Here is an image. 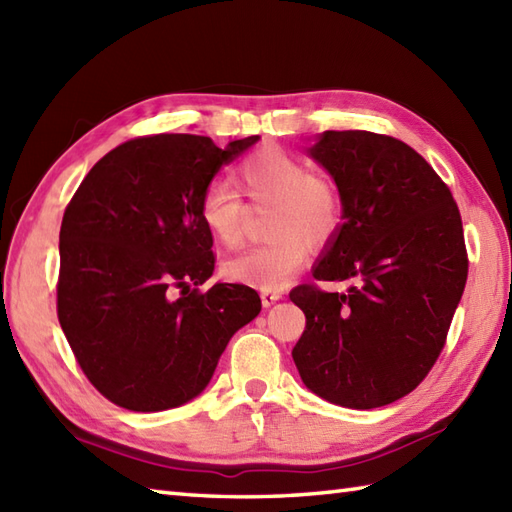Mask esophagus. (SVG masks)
<instances>
[{
    "label": "esophagus",
    "instance_id": "esophagus-1",
    "mask_svg": "<svg viewBox=\"0 0 512 512\" xmlns=\"http://www.w3.org/2000/svg\"><path fill=\"white\" fill-rule=\"evenodd\" d=\"M281 299V290H262V303L264 308H270L273 303H277Z\"/></svg>",
    "mask_w": 512,
    "mask_h": 512
}]
</instances>
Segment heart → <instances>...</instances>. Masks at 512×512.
I'll list each match as a JSON object with an SVG mask.
<instances>
[{"label": "heart", "instance_id": "obj_1", "mask_svg": "<svg viewBox=\"0 0 512 512\" xmlns=\"http://www.w3.org/2000/svg\"><path fill=\"white\" fill-rule=\"evenodd\" d=\"M235 182L250 204H273L266 244L228 259L224 277L259 290L284 288L306 264L310 244H328L343 224V198L328 173L312 171L306 160L281 147H262L235 167ZM215 180L200 198V220L217 244L242 246L248 209L242 195Z\"/></svg>", "mask_w": 512, "mask_h": 512}]
</instances>
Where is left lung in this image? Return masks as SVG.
Returning <instances> with one entry per match:
<instances>
[{
    "mask_svg": "<svg viewBox=\"0 0 512 512\" xmlns=\"http://www.w3.org/2000/svg\"><path fill=\"white\" fill-rule=\"evenodd\" d=\"M310 156L330 171L343 217L317 281L290 299L306 314L292 358L314 394L350 409L416 389L447 343L469 275L460 209L416 149L385 134L323 132Z\"/></svg>",
    "mask_w": 512,
    "mask_h": 512,
    "instance_id": "obj_1",
    "label": "left lung"
}]
</instances>
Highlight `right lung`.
<instances>
[{"mask_svg":"<svg viewBox=\"0 0 512 512\" xmlns=\"http://www.w3.org/2000/svg\"><path fill=\"white\" fill-rule=\"evenodd\" d=\"M259 136L224 149L193 134L138 136L105 154L65 206L57 314L76 363L129 411L180 407L209 385L257 292L215 284L200 198Z\"/></svg>","mask_w":512,"mask_h":512,"instance_id":"obj_1","label":"right lung"}]
</instances>
